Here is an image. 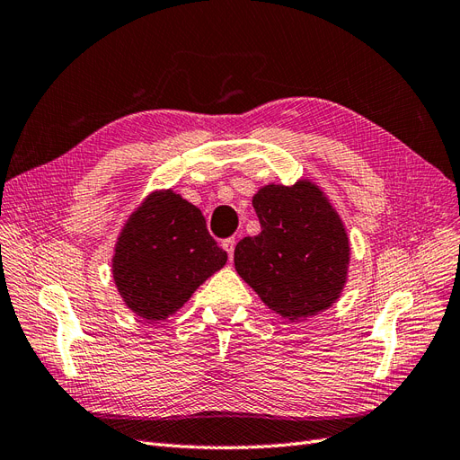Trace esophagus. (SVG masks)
Returning <instances> with one entry per match:
<instances>
[{
    "mask_svg": "<svg viewBox=\"0 0 460 460\" xmlns=\"http://www.w3.org/2000/svg\"><path fill=\"white\" fill-rule=\"evenodd\" d=\"M234 244H237V239H234V237H231V239H226V241H223V248H226V252L229 254V258H233V252H234Z\"/></svg>",
    "mask_w": 460,
    "mask_h": 460,
    "instance_id": "1",
    "label": "esophagus"
}]
</instances>
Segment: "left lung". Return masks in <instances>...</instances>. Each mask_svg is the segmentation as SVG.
<instances>
[{"label": "left lung", "mask_w": 460, "mask_h": 460, "mask_svg": "<svg viewBox=\"0 0 460 460\" xmlns=\"http://www.w3.org/2000/svg\"><path fill=\"white\" fill-rule=\"evenodd\" d=\"M252 206L261 231L234 246V268L264 305L288 320L330 308L347 281V231L323 192L308 181L268 185Z\"/></svg>", "instance_id": "8db88e82"}]
</instances>
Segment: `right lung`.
<instances>
[{
  "instance_id": "1",
  "label": "right lung",
  "mask_w": 460,
  "mask_h": 460,
  "mask_svg": "<svg viewBox=\"0 0 460 460\" xmlns=\"http://www.w3.org/2000/svg\"><path fill=\"white\" fill-rule=\"evenodd\" d=\"M226 261L200 209L164 190L150 194L123 227L113 281L137 316L157 322L177 312Z\"/></svg>"
}]
</instances>
